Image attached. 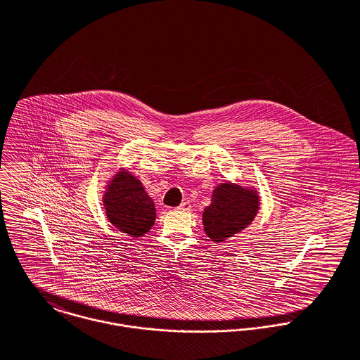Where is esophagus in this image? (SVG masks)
Listing matches in <instances>:
<instances>
[{"label": "esophagus", "instance_id": "esophagus-1", "mask_svg": "<svg viewBox=\"0 0 360 360\" xmlns=\"http://www.w3.org/2000/svg\"><path fill=\"white\" fill-rule=\"evenodd\" d=\"M179 209H180V210H186V212H188V210L191 209V204H190V202H181L180 206H179Z\"/></svg>", "mask_w": 360, "mask_h": 360}]
</instances>
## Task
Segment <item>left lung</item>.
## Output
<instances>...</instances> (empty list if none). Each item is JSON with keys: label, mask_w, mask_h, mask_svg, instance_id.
<instances>
[{"label": "left lung", "mask_w": 360, "mask_h": 360, "mask_svg": "<svg viewBox=\"0 0 360 360\" xmlns=\"http://www.w3.org/2000/svg\"><path fill=\"white\" fill-rule=\"evenodd\" d=\"M257 209V193L229 183L219 186L202 216L207 237L217 243L233 237L254 220Z\"/></svg>", "instance_id": "8db88e82"}]
</instances>
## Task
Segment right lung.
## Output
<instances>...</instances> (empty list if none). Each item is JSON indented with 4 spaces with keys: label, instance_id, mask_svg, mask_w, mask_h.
<instances>
[{
    "label": "right lung",
    "instance_id": "1",
    "mask_svg": "<svg viewBox=\"0 0 360 360\" xmlns=\"http://www.w3.org/2000/svg\"><path fill=\"white\" fill-rule=\"evenodd\" d=\"M103 202L109 221L131 237H140L154 226L153 200L147 195L141 183L126 172L119 173L112 180Z\"/></svg>",
    "mask_w": 360,
    "mask_h": 360
}]
</instances>
